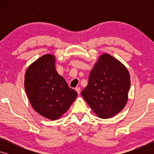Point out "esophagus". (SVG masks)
<instances>
[{"label": "esophagus", "mask_w": 154, "mask_h": 154, "mask_svg": "<svg viewBox=\"0 0 154 154\" xmlns=\"http://www.w3.org/2000/svg\"><path fill=\"white\" fill-rule=\"evenodd\" d=\"M75 90H76V92H77L78 95H79V94H80V93H81V90H80V88H75Z\"/></svg>", "instance_id": "esophagus-1"}]
</instances>
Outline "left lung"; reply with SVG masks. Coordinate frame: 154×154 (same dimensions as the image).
I'll return each mask as SVG.
<instances>
[{"label": "left lung", "instance_id": "8db88e82", "mask_svg": "<svg viewBox=\"0 0 154 154\" xmlns=\"http://www.w3.org/2000/svg\"><path fill=\"white\" fill-rule=\"evenodd\" d=\"M130 76L127 68L111 54L99 56L82 95L96 116L112 118L124 108L128 98Z\"/></svg>", "mask_w": 154, "mask_h": 154}]
</instances>
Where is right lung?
<instances>
[{"label": "right lung", "instance_id": "obj_1", "mask_svg": "<svg viewBox=\"0 0 154 154\" xmlns=\"http://www.w3.org/2000/svg\"><path fill=\"white\" fill-rule=\"evenodd\" d=\"M56 56L48 54L36 60L26 71L24 88L36 112L56 120L68 111L77 96L56 69Z\"/></svg>", "mask_w": 154, "mask_h": 154}]
</instances>
